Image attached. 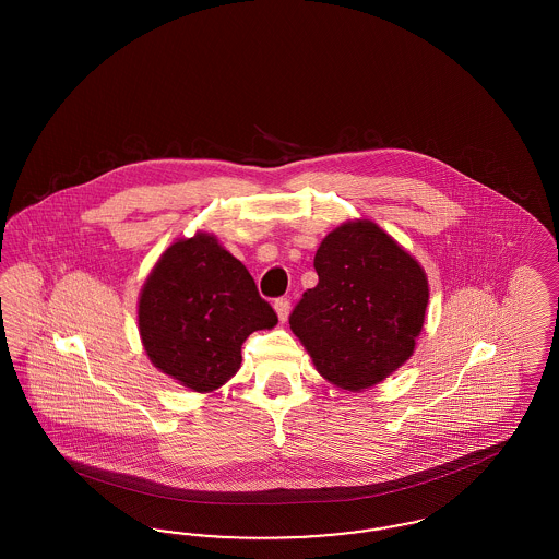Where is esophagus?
I'll return each mask as SVG.
<instances>
[{"mask_svg":"<svg viewBox=\"0 0 559 559\" xmlns=\"http://www.w3.org/2000/svg\"><path fill=\"white\" fill-rule=\"evenodd\" d=\"M274 310H276V314H278V320L285 322L287 317H289V299H287V297H278V299L274 301Z\"/></svg>","mask_w":559,"mask_h":559,"instance_id":"1","label":"esophagus"}]
</instances>
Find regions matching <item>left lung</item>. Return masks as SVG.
Segmentation results:
<instances>
[{
  "instance_id": "1",
  "label": "left lung",
  "mask_w": 559,
  "mask_h": 559,
  "mask_svg": "<svg viewBox=\"0 0 559 559\" xmlns=\"http://www.w3.org/2000/svg\"><path fill=\"white\" fill-rule=\"evenodd\" d=\"M319 285L293 310L292 331L335 388L362 392L413 356L426 322V270L371 219L344 222L314 255Z\"/></svg>"
}]
</instances>
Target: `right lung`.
<instances>
[{
  "label": "right lung",
  "mask_w": 559,
  "mask_h": 559,
  "mask_svg": "<svg viewBox=\"0 0 559 559\" xmlns=\"http://www.w3.org/2000/svg\"><path fill=\"white\" fill-rule=\"evenodd\" d=\"M278 322L249 270L212 233L171 242L138 297V331L160 372L212 394L240 369V346Z\"/></svg>",
  "instance_id": "obj_1"
}]
</instances>
